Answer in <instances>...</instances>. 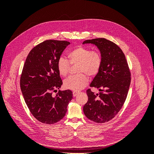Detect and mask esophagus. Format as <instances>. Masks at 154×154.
Returning <instances> with one entry per match:
<instances>
[{
    "mask_svg": "<svg viewBox=\"0 0 154 154\" xmlns=\"http://www.w3.org/2000/svg\"><path fill=\"white\" fill-rule=\"evenodd\" d=\"M78 94H79V92L73 91V96H74V97H76Z\"/></svg>",
    "mask_w": 154,
    "mask_h": 154,
    "instance_id": "1",
    "label": "esophagus"
}]
</instances>
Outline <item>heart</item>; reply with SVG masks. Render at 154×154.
<instances>
[{"label":"heart","mask_w":154,"mask_h":154,"mask_svg":"<svg viewBox=\"0 0 154 154\" xmlns=\"http://www.w3.org/2000/svg\"><path fill=\"white\" fill-rule=\"evenodd\" d=\"M68 58L69 61L63 57H60L58 60V71L60 76L65 77L70 71V64H78V72L82 74L66 79L64 86L70 90L80 91L88 84V78L86 74L93 77L99 73L102 66L101 54L99 51H91V49L83 46H77L69 51Z\"/></svg>","instance_id":"b5f03b06"}]
</instances>
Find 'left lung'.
Masks as SVG:
<instances>
[{
	"label": "left lung",
	"mask_w": 154,
	"mask_h": 154,
	"mask_svg": "<svg viewBox=\"0 0 154 154\" xmlns=\"http://www.w3.org/2000/svg\"><path fill=\"white\" fill-rule=\"evenodd\" d=\"M85 44L97 46L102 57V66L90 84L100 92L96 94L87 89L88 101L83 110L88 119L103 123L113 119L122 108L131 81L130 72L122 50L112 42L100 38L87 40L83 42Z\"/></svg>",
	"instance_id": "8db88e82"
}]
</instances>
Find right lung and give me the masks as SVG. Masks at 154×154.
Here are the masks:
<instances>
[{
	"label": "right lung",
	"mask_w": 154,
	"mask_h": 154,
	"mask_svg": "<svg viewBox=\"0 0 154 154\" xmlns=\"http://www.w3.org/2000/svg\"><path fill=\"white\" fill-rule=\"evenodd\" d=\"M70 42L48 40L36 45L27 57L20 76V88L31 113L40 122L54 124L67 112L72 99L70 90L58 91L62 80L57 69V62Z\"/></svg>",
	"instance_id": "add662e5"
}]
</instances>
